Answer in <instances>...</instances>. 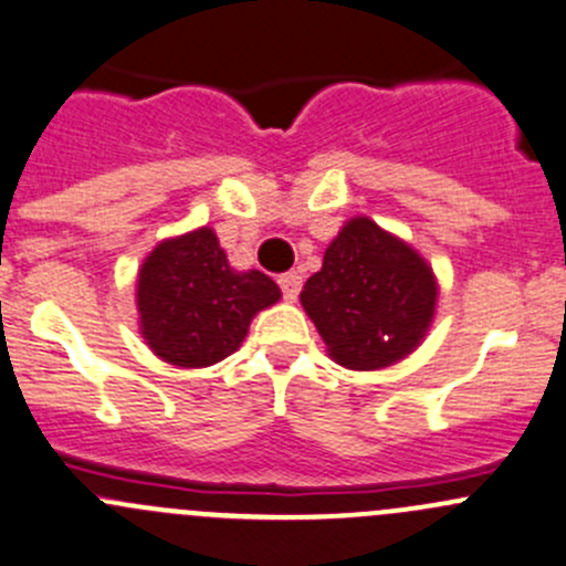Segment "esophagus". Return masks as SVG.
I'll list each match as a JSON object with an SVG mask.
<instances>
[{
  "mask_svg": "<svg viewBox=\"0 0 566 566\" xmlns=\"http://www.w3.org/2000/svg\"><path fill=\"white\" fill-rule=\"evenodd\" d=\"M277 283H281V291H283L285 300L294 302L296 294H300V289H302V275L300 272H285V275L277 277Z\"/></svg>",
  "mask_w": 566,
  "mask_h": 566,
  "instance_id": "34e87169",
  "label": "esophagus"
}]
</instances>
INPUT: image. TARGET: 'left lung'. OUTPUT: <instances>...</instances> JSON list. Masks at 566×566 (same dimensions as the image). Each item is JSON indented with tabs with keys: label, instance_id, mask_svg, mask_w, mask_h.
<instances>
[{
	"label": "left lung",
	"instance_id": "1",
	"mask_svg": "<svg viewBox=\"0 0 566 566\" xmlns=\"http://www.w3.org/2000/svg\"><path fill=\"white\" fill-rule=\"evenodd\" d=\"M300 302L335 363L377 371L421 344L434 318L438 281L410 244L368 217H352Z\"/></svg>",
	"mask_w": 566,
	"mask_h": 566
}]
</instances>
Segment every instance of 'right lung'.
<instances>
[{
	"instance_id": "obj_1",
	"label": "right lung",
	"mask_w": 566,
	"mask_h": 566,
	"mask_svg": "<svg viewBox=\"0 0 566 566\" xmlns=\"http://www.w3.org/2000/svg\"><path fill=\"white\" fill-rule=\"evenodd\" d=\"M281 289L264 272H237L211 228L165 239L139 266V333L161 360L203 368L242 346L259 311Z\"/></svg>"
}]
</instances>
